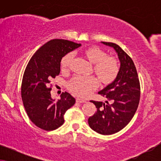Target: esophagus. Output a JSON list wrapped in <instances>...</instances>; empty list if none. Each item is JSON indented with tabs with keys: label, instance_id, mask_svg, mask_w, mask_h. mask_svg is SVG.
I'll use <instances>...</instances> for the list:
<instances>
[{
	"label": "esophagus",
	"instance_id": "esophagus-1",
	"mask_svg": "<svg viewBox=\"0 0 161 161\" xmlns=\"http://www.w3.org/2000/svg\"><path fill=\"white\" fill-rule=\"evenodd\" d=\"M76 102H77V103H85L86 100H83V99H81V98L77 97V98H76Z\"/></svg>",
	"mask_w": 161,
	"mask_h": 161
}]
</instances>
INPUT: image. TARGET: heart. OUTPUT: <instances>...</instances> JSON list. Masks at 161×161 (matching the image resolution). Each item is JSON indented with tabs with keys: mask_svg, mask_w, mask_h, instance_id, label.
<instances>
[{
	"mask_svg": "<svg viewBox=\"0 0 161 161\" xmlns=\"http://www.w3.org/2000/svg\"><path fill=\"white\" fill-rule=\"evenodd\" d=\"M83 55L93 64V71L103 84H110L117 78L119 72L118 61L114 56H107L106 52L97 46H89L83 50ZM73 55L66 54L61 58V67L67 70L71 65ZM98 81L94 77H74L68 83V88L76 95L86 97L92 90L97 87Z\"/></svg>",
	"mask_w": 161,
	"mask_h": 161,
	"instance_id": "1",
	"label": "heart"
}]
</instances>
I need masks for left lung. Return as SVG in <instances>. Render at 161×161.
I'll list each match as a JSON object with an SVG mask.
<instances>
[{
  "label": "left lung",
  "mask_w": 161,
  "mask_h": 161,
  "mask_svg": "<svg viewBox=\"0 0 161 161\" xmlns=\"http://www.w3.org/2000/svg\"><path fill=\"white\" fill-rule=\"evenodd\" d=\"M113 47L120 61L117 78L98 92L111 101L106 104L91 100L95 105L96 113L88 119L89 125L97 133L111 135L122 130L133 117L140 100V83L133 60L118 45L101 42Z\"/></svg>",
  "instance_id": "left-lung-1"
}]
</instances>
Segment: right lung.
I'll return each instance as SVG.
<instances>
[{
    "label": "right lung",
    "mask_w": 161,
    "mask_h": 161,
    "mask_svg": "<svg viewBox=\"0 0 161 161\" xmlns=\"http://www.w3.org/2000/svg\"><path fill=\"white\" fill-rule=\"evenodd\" d=\"M80 45L65 39H52L37 50L25 68L22 100L28 117L39 128L50 131L61 126L65 112L75 103V99L66 92L60 100H53L49 83L60 73L61 58Z\"/></svg>",
    "instance_id": "right-lung-1"
}]
</instances>
